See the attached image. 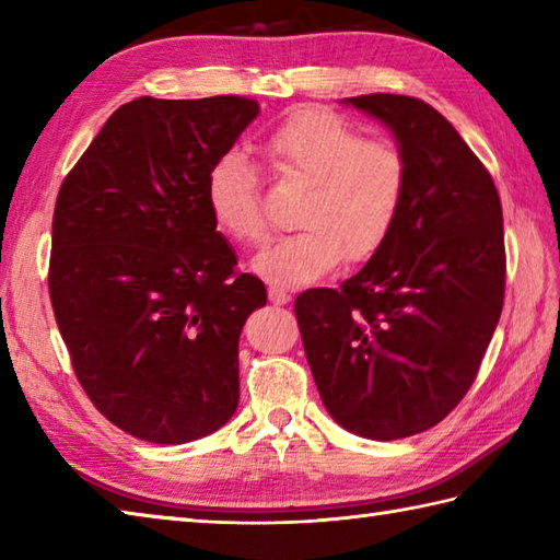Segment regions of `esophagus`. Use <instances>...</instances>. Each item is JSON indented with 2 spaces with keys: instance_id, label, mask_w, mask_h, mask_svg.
Segmentation results:
<instances>
[{
  "instance_id": "obj_1",
  "label": "esophagus",
  "mask_w": 560,
  "mask_h": 560,
  "mask_svg": "<svg viewBox=\"0 0 560 560\" xmlns=\"http://www.w3.org/2000/svg\"><path fill=\"white\" fill-rule=\"evenodd\" d=\"M269 301L273 303V305H283V303H289L291 301V295H289V291L287 289H281V287H277V283H273V287H269Z\"/></svg>"
}]
</instances>
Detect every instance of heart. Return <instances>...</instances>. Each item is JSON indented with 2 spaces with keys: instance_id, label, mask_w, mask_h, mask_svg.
I'll return each instance as SVG.
<instances>
[{
  "instance_id": "1",
  "label": "heart",
  "mask_w": 560,
  "mask_h": 560,
  "mask_svg": "<svg viewBox=\"0 0 560 560\" xmlns=\"http://www.w3.org/2000/svg\"><path fill=\"white\" fill-rule=\"evenodd\" d=\"M271 173L305 183L295 209L299 231L259 249L253 269L277 287H299L335 269L347 257H373L395 231L409 192V163L392 141L363 139L341 117L303 108L261 141ZM205 197L217 229L235 243L265 233L261 187L255 165L241 151H225L209 165Z\"/></svg>"
}]
</instances>
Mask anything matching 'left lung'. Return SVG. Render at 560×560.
Here are the masks:
<instances>
[{"instance_id":"obj_1","label":"left lung","mask_w":560,"mask_h":560,"mask_svg":"<svg viewBox=\"0 0 560 560\" xmlns=\"http://www.w3.org/2000/svg\"><path fill=\"white\" fill-rule=\"evenodd\" d=\"M377 117L409 163L387 243L339 289L295 299L303 349L329 416L371 440L440 423L467 395L503 311V209L493 177L431 105L347 98Z\"/></svg>"}]
</instances>
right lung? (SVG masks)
Returning a JSON list of instances; mask_svg holds the SVG:
<instances>
[{
	"label": "right lung",
	"instance_id": "right-lung-1",
	"mask_svg": "<svg viewBox=\"0 0 560 560\" xmlns=\"http://www.w3.org/2000/svg\"><path fill=\"white\" fill-rule=\"evenodd\" d=\"M257 113L243 96H141L59 187L47 277L59 335L96 409L147 443H189L235 413L237 339L267 289L235 271L205 180Z\"/></svg>",
	"mask_w": 560,
	"mask_h": 560
}]
</instances>
